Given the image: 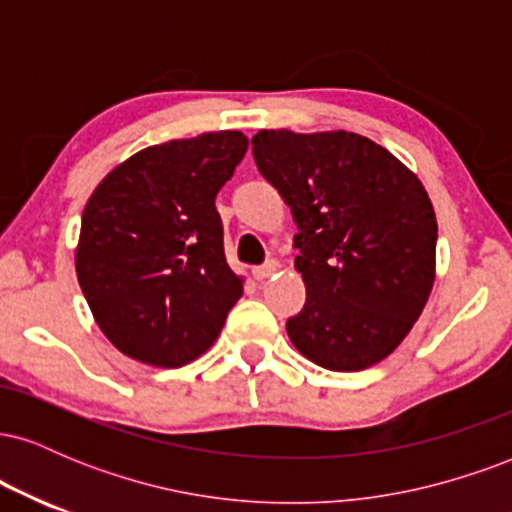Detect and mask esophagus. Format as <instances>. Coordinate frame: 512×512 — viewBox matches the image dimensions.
<instances>
[{
    "label": "esophagus",
    "mask_w": 512,
    "mask_h": 512,
    "mask_svg": "<svg viewBox=\"0 0 512 512\" xmlns=\"http://www.w3.org/2000/svg\"><path fill=\"white\" fill-rule=\"evenodd\" d=\"M276 269H279V264H276L274 260L272 262H264L262 267H255L252 269V276H255L257 281H264V279H269V276H272Z\"/></svg>",
    "instance_id": "34e87169"
}]
</instances>
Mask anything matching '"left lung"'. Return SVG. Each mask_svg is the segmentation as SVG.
Instances as JSON below:
<instances>
[{
    "instance_id": "obj_1",
    "label": "left lung",
    "mask_w": 512,
    "mask_h": 512,
    "mask_svg": "<svg viewBox=\"0 0 512 512\" xmlns=\"http://www.w3.org/2000/svg\"><path fill=\"white\" fill-rule=\"evenodd\" d=\"M252 156L291 207L303 310L286 320L305 358L363 370L402 344L431 296L438 223L428 192L390 151L354 132L262 129Z\"/></svg>"
}]
</instances>
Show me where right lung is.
Here are the masks:
<instances>
[{
	"instance_id": "add662e5",
	"label": "right lung",
	"mask_w": 512,
	"mask_h": 512,
	"mask_svg": "<svg viewBox=\"0 0 512 512\" xmlns=\"http://www.w3.org/2000/svg\"><path fill=\"white\" fill-rule=\"evenodd\" d=\"M248 151L243 132L149 146L86 202L76 276L122 354L180 368L219 337L243 279L228 267L216 195Z\"/></svg>"
}]
</instances>
